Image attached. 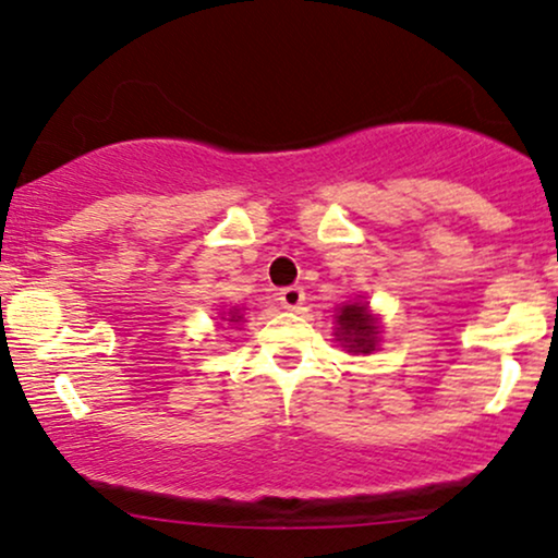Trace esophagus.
I'll use <instances>...</instances> for the list:
<instances>
[{"label": "esophagus", "instance_id": "obj_1", "mask_svg": "<svg viewBox=\"0 0 558 558\" xmlns=\"http://www.w3.org/2000/svg\"><path fill=\"white\" fill-rule=\"evenodd\" d=\"M278 299H280V304L286 306V310H299V306L304 304L306 293H304V288H301V286H288V288H280Z\"/></svg>", "mask_w": 558, "mask_h": 558}]
</instances>
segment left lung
Listing matches in <instances>:
<instances>
[{"instance_id":"8db88e82","label":"left lung","mask_w":558,"mask_h":558,"mask_svg":"<svg viewBox=\"0 0 558 558\" xmlns=\"http://www.w3.org/2000/svg\"><path fill=\"white\" fill-rule=\"evenodd\" d=\"M338 336L345 343L349 351H360V354H369L375 349V336L377 325L375 317L369 315L367 306L362 304H349L343 306L341 315H338Z\"/></svg>"}]
</instances>
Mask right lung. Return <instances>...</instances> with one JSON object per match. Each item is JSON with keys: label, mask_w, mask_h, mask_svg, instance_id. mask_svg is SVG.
<instances>
[{"label": "right lung", "mask_w": 558, "mask_h": 558, "mask_svg": "<svg viewBox=\"0 0 558 558\" xmlns=\"http://www.w3.org/2000/svg\"><path fill=\"white\" fill-rule=\"evenodd\" d=\"M230 323H241V317H239V312H235V315H230Z\"/></svg>", "instance_id": "1"}]
</instances>
